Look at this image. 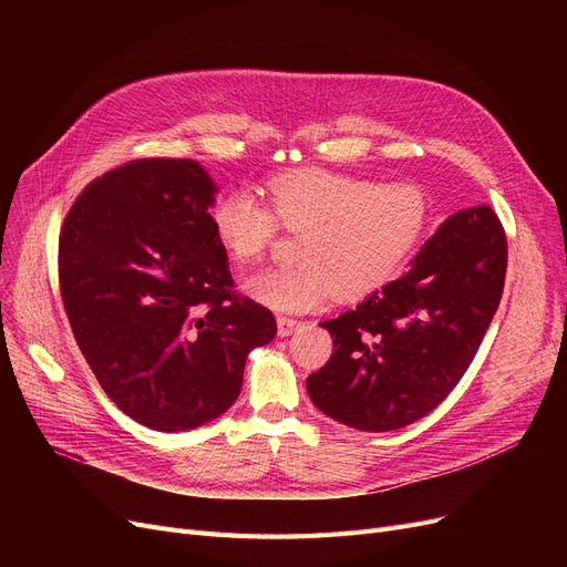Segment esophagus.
Masks as SVG:
<instances>
[{
  "label": "esophagus",
  "instance_id": "34e87169",
  "mask_svg": "<svg viewBox=\"0 0 567 567\" xmlns=\"http://www.w3.org/2000/svg\"><path fill=\"white\" fill-rule=\"evenodd\" d=\"M299 326H301V319L285 317V315H280V317H278V333H280L282 338L291 336L296 329H299Z\"/></svg>",
  "mask_w": 567,
  "mask_h": 567
}]
</instances>
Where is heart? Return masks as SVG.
I'll use <instances>...</instances> for the list:
<instances>
[{"label":"heart","instance_id":"obj_1","mask_svg":"<svg viewBox=\"0 0 567 567\" xmlns=\"http://www.w3.org/2000/svg\"><path fill=\"white\" fill-rule=\"evenodd\" d=\"M268 206L248 190H231L212 208V227L236 264L257 261L274 244L278 225L301 231L291 266L250 276L255 301L301 312L338 293L359 299L393 278L427 225V199L404 182L368 178L321 167L276 174L266 184Z\"/></svg>","mask_w":567,"mask_h":567}]
</instances>
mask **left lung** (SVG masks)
<instances>
[{
    "instance_id": "8db88e82",
    "label": "left lung",
    "mask_w": 567,
    "mask_h": 567,
    "mask_svg": "<svg viewBox=\"0 0 567 567\" xmlns=\"http://www.w3.org/2000/svg\"><path fill=\"white\" fill-rule=\"evenodd\" d=\"M508 241L481 204L443 220L409 271L338 319L329 363L308 377L333 421L391 432L434 411L460 383L501 303Z\"/></svg>"
}]
</instances>
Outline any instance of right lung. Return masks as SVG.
Returning <instances> with one entry per match:
<instances>
[{
  "instance_id": "add662e5",
  "label": "right lung",
  "mask_w": 567,
  "mask_h": 567,
  "mask_svg": "<svg viewBox=\"0 0 567 567\" xmlns=\"http://www.w3.org/2000/svg\"><path fill=\"white\" fill-rule=\"evenodd\" d=\"M216 186L188 158H137L94 178L59 234V289L105 395L133 421L184 432L241 393L274 312L234 291L208 206Z\"/></svg>"
}]
</instances>
